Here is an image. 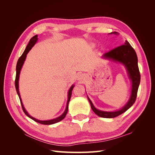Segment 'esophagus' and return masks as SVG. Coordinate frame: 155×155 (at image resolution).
Segmentation results:
<instances>
[{
	"mask_svg": "<svg viewBox=\"0 0 155 155\" xmlns=\"http://www.w3.org/2000/svg\"><path fill=\"white\" fill-rule=\"evenodd\" d=\"M85 79V75L81 74H79L78 75V79L79 81H82L83 79Z\"/></svg>",
	"mask_w": 155,
	"mask_h": 155,
	"instance_id": "obj_1",
	"label": "esophagus"
}]
</instances>
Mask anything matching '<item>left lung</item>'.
<instances>
[{"label": "left lung", "instance_id": "8db88e82", "mask_svg": "<svg viewBox=\"0 0 155 155\" xmlns=\"http://www.w3.org/2000/svg\"><path fill=\"white\" fill-rule=\"evenodd\" d=\"M110 34H118L116 31L112 32ZM103 58L105 59H112L114 61L123 64L127 69L129 78L131 80V83H132L131 95L129 100L122 109L117 111L106 112L98 110L93 105L91 100L88 97V100L90 102L92 109L96 114L102 117V118H112L127 110L134 104L136 99H137L138 89L140 82V74L138 66V58L135 50L130 46L129 42L127 41H125L124 45L117 46L116 48L105 53L103 55Z\"/></svg>", "mask_w": 155, "mask_h": 155}]
</instances>
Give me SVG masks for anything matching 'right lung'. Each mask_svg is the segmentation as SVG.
I'll use <instances>...</instances> for the list:
<instances>
[{"instance_id":"1","label":"right lung","mask_w":155,"mask_h":155,"mask_svg":"<svg viewBox=\"0 0 155 155\" xmlns=\"http://www.w3.org/2000/svg\"><path fill=\"white\" fill-rule=\"evenodd\" d=\"M37 39H38V38H37V35H35V36L32 37V38L30 40L29 43H28V44L24 52H23L22 55L19 58V59H18L17 66H16V77H15V88H16V91L17 92V94H18V97H19L20 101H21V104L22 110H23V111H24L25 114L27 116H28L29 118H30L31 119H32L33 120H34L35 121H36V122H37V123H39V124H43V125H51V124L58 123V122H59V121H61L62 120H63L64 118V117L66 116V115L67 114V112H68V103L70 101V97H71L72 91L73 90V88H74V85H72V87H70V89H69V91H68V101H67V104L66 109H65V110H64L63 113L60 116L58 117V118H56L53 119V120H50L42 121V120H39L37 119H35V118H33L32 116H31L28 113L27 111L25 110L24 106H23L22 102V100H21V96H20L19 91H18V79H19V75H20V72H21V70L22 68L23 64H24V63H25V61L26 58V55H27L28 53L29 52V51L31 49L33 46H34V45L36 43Z\"/></svg>"}]
</instances>
